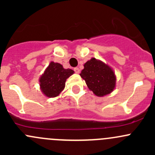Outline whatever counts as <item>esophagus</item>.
Returning a JSON list of instances; mask_svg holds the SVG:
<instances>
[{
  "instance_id": "34e87169",
  "label": "esophagus",
  "mask_w": 155,
  "mask_h": 155,
  "mask_svg": "<svg viewBox=\"0 0 155 155\" xmlns=\"http://www.w3.org/2000/svg\"><path fill=\"white\" fill-rule=\"evenodd\" d=\"M74 71H75V73H79V72H80V70H79V69L78 68H74Z\"/></svg>"
}]
</instances>
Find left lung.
<instances>
[{"mask_svg":"<svg viewBox=\"0 0 155 155\" xmlns=\"http://www.w3.org/2000/svg\"><path fill=\"white\" fill-rule=\"evenodd\" d=\"M80 76L96 96L104 97L114 91L116 76L113 70L101 61L92 58L84 64Z\"/></svg>","mask_w":155,"mask_h":155,"instance_id":"left-lung-1","label":"left lung"}]
</instances>
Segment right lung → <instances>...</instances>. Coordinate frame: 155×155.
Masks as SVG:
<instances>
[{
	"instance_id": "obj_1",
	"label": "right lung",
	"mask_w": 155,
	"mask_h": 155,
	"mask_svg": "<svg viewBox=\"0 0 155 155\" xmlns=\"http://www.w3.org/2000/svg\"><path fill=\"white\" fill-rule=\"evenodd\" d=\"M74 71L64 69L61 64L51 61L40 78V86L42 93L47 97L58 96L65 87V82Z\"/></svg>"
}]
</instances>
